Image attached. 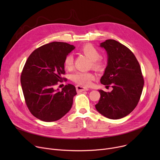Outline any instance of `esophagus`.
I'll list each match as a JSON object with an SVG mask.
<instances>
[{
  "label": "esophagus",
  "mask_w": 160,
  "mask_h": 160,
  "mask_svg": "<svg viewBox=\"0 0 160 160\" xmlns=\"http://www.w3.org/2000/svg\"><path fill=\"white\" fill-rule=\"evenodd\" d=\"M76 89H77V91L78 92H82V91H88L89 90L88 88L79 86V85H77V86H76Z\"/></svg>",
  "instance_id": "obj_1"
}]
</instances>
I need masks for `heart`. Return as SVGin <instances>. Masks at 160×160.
Segmentation results:
<instances>
[{
  "mask_svg": "<svg viewBox=\"0 0 160 160\" xmlns=\"http://www.w3.org/2000/svg\"><path fill=\"white\" fill-rule=\"evenodd\" d=\"M81 51L91 60V63L96 69H100L102 66V62L100 60V53L99 50L93 45L86 44L81 48ZM74 59L72 54L67 55L64 59V66L66 69H70L73 66ZM72 80L78 84L88 86L91 81L95 79V75L91 72L78 71L72 75Z\"/></svg>",
  "mask_w": 160,
  "mask_h": 160,
  "instance_id": "obj_1",
  "label": "heart"
}]
</instances>
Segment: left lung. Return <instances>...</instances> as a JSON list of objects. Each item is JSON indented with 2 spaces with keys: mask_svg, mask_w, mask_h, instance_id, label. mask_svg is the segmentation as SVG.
<instances>
[{
  "mask_svg": "<svg viewBox=\"0 0 160 160\" xmlns=\"http://www.w3.org/2000/svg\"><path fill=\"white\" fill-rule=\"evenodd\" d=\"M108 54V65L100 79L103 85H112L113 90H98L100 98L97 110L111 119H119L130 114L137 106L144 86L143 77L135 55L114 39L100 43Z\"/></svg>",
  "mask_w": 160,
  "mask_h": 160,
  "instance_id": "left-lung-1",
  "label": "left lung"
}]
</instances>
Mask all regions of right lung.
I'll return each mask as SVG.
<instances>
[{
  "label": "right lung",
  "instance_id": "obj_1",
  "mask_svg": "<svg viewBox=\"0 0 160 160\" xmlns=\"http://www.w3.org/2000/svg\"><path fill=\"white\" fill-rule=\"evenodd\" d=\"M73 45L63 42H52L32 52L24 64L21 83L25 102L30 113L45 122L60 119L71 110L75 87L67 84L61 91L54 89L64 80V59Z\"/></svg>",
  "mask_w": 160,
  "mask_h": 160
}]
</instances>
